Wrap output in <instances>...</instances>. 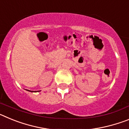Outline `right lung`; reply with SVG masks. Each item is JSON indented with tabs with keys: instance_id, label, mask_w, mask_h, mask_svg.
<instances>
[{
	"instance_id": "right-lung-1",
	"label": "right lung",
	"mask_w": 129,
	"mask_h": 129,
	"mask_svg": "<svg viewBox=\"0 0 129 129\" xmlns=\"http://www.w3.org/2000/svg\"><path fill=\"white\" fill-rule=\"evenodd\" d=\"M28 90V91H29V92H33V91H31V90ZM38 92H39V91H38Z\"/></svg>"
}]
</instances>
